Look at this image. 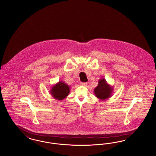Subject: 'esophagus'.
Instances as JSON below:
<instances>
[{
    "label": "esophagus",
    "mask_w": 156,
    "mask_h": 156,
    "mask_svg": "<svg viewBox=\"0 0 156 156\" xmlns=\"http://www.w3.org/2000/svg\"><path fill=\"white\" fill-rule=\"evenodd\" d=\"M81 85L82 86L85 87V86L87 85V82H81Z\"/></svg>",
    "instance_id": "1"
}]
</instances>
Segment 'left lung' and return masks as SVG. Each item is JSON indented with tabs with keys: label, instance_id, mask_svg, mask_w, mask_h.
Segmentation results:
<instances>
[{
	"label": "left lung",
	"instance_id": "8db88e82",
	"mask_svg": "<svg viewBox=\"0 0 156 156\" xmlns=\"http://www.w3.org/2000/svg\"><path fill=\"white\" fill-rule=\"evenodd\" d=\"M113 91V88L102 78L99 80L98 86L94 89V94L97 98L104 101L111 97Z\"/></svg>",
	"mask_w": 156,
	"mask_h": 156
}]
</instances>
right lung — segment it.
<instances>
[{
  "instance_id": "obj_1",
  "label": "right lung",
  "mask_w": 156,
  "mask_h": 156,
  "mask_svg": "<svg viewBox=\"0 0 156 156\" xmlns=\"http://www.w3.org/2000/svg\"><path fill=\"white\" fill-rule=\"evenodd\" d=\"M70 87L64 82L59 81L54 85L50 89V93L55 99L61 101L69 95Z\"/></svg>"
}]
</instances>
